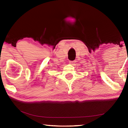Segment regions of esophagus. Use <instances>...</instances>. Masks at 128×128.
<instances>
[{
  "instance_id": "1",
  "label": "esophagus",
  "mask_w": 128,
  "mask_h": 128,
  "mask_svg": "<svg viewBox=\"0 0 128 128\" xmlns=\"http://www.w3.org/2000/svg\"><path fill=\"white\" fill-rule=\"evenodd\" d=\"M74 62H73V61H69V63L70 64H73V63H74Z\"/></svg>"
}]
</instances>
